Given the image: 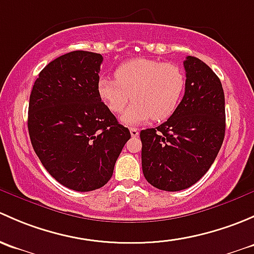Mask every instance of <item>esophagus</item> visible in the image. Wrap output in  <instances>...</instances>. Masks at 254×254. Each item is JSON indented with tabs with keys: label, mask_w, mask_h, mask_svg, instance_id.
<instances>
[{
	"label": "esophagus",
	"mask_w": 254,
	"mask_h": 254,
	"mask_svg": "<svg viewBox=\"0 0 254 254\" xmlns=\"http://www.w3.org/2000/svg\"><path fill=\"white\" fill-rule=\"evenodd\" d=\"M129 132L132 137H138L139 135V129H137V128H129Z\"/></svg>",
	"instance_id": "esophagus-1"
}]
</instances>
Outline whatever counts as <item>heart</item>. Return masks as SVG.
<instances>
[{"instance_id":"heart-1","label":"heart","mask_w":254,"mask_h":254,"mask_svg":"<svg viewBox=\"0 0 254 254\" xmlns=\"http://www.w3.org/2000/svg\"><path fill=\"white\" fill-rule=\"evenodd\" d=\"M115 78H100L98 94L114 114L126 108L130 98L134 100L121 116L126 125L144 124L151 117L155 121L169 119L179 106L186 85L184 70L177 64L149 59L120 64Z\"/></svg>"}]
</instances>
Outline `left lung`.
<instances>
[{"label":"left lung","instance_id":"8db88e82","mask_svg":"<svg viewBox=\"0 0 254 254\" xmlns=\"http://www.w3.org/2000/svg\"><path fill=\"white\" fill-rule=\"evenodd\" d=\"M185 95L156 128L140 130L146 181L169 192L199 181L215 160L225 135V96L218 75L193 56L184 62Z\"/></svg>","mask_w":254,"mask_h":254}]
</instances>
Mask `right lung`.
Masks as SVG:
<instances>
[{
	"mask_svg": "<svg viewBox=\"0 0 254 254\" xmlns=\"http://www.w3.org/2000/svg\"><path fill=\"white\" fill-rule=\"evenodd\" d=\"M103 56L72 51L57 57L31 89L28 130L46 171L78 192L109 182L117 158L130 138L98 94Z\"/></svg>",
	"mask_w": 254,
	"mask_h": 254,
	"instance_id": "add662e5",
	"label": "right lung"
}]
</instances>
